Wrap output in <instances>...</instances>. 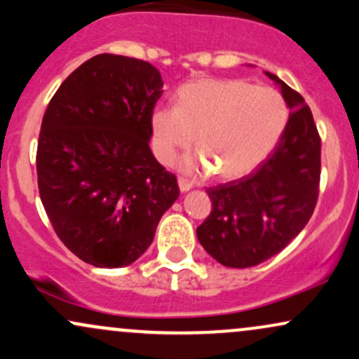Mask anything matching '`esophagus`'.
Instances as JSON below:
<instances>
[{
  "label": "esophagus",
  "instance_id": "obj_1",
  "mask_svg": "<svg viewBox=\"0 0 359 359\" xmlns=\"http://www.w3.org/2000/svg\"><path fill=\"white\" fill-rule=\"evenodd\" d=\"M192 187H194V184L191 182V180L184 179V177H179V189H180V191L187 192V191H191Z\"/></svg>",
  "mask_w": 359,
  "mask_h": 359
}]
</instances>
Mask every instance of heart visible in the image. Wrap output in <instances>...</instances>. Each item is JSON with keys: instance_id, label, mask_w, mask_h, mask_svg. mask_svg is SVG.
I'll return each mask as SVG.
<instances>
[{"instance_id": "obj_1", "label": "heart", "mask_w": 359, "mask_h": 359, "mask_svg": "<svg viewBox=\"0 0 359 359\" xmlns=\"http://www.w3.org/2000/svg\"><path fill=\"white\" fill-rule=\"evenodd\" d=\"M288 106L282 94L241 79H197L179 89L177 106H158L151 116L156 154L172 162L198 133L196 154L182 168H214L222 179L258 167L285 130Z\"/></svg>"}]
</instances>
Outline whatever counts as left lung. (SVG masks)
<instances>
[{"instance_id":"8db88e82","label":"left lung","mask_w":359,"mask_h":359,"mask_svg":"<svg viewBox=\"0 0 359 359\" xmlns=\"http://www.w3.org/2000/svg\"><path fill=\"white\" fill-rule=\"evenodd\" d=\"M290 108L277 147L253 174L205 189L212 211L197 240L214 259L248 269L282 251L306 228L319 197L320 137L297 90L266 72Z\"/></svg>"}]
</instances>
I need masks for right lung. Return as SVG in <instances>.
Wrapping results in <instances>:
<instances>
[{"label":"right lung","mask_w":359,"mask_h":359,"mask_svg":"<svg viewBox=\"0 0 359 359\" xmlns=\"http://www.w3.org/2000/svg\"><path fill=\"white\" fill-rule=\"evenodd\" d=\"M162 88L148 62L100 53L62 82L45 111L40 199L60 241L89 265L138 259L179 197L177 177L148 145Z\"/></svg>","instance_id":"right-lung-1"}]
</instances>
